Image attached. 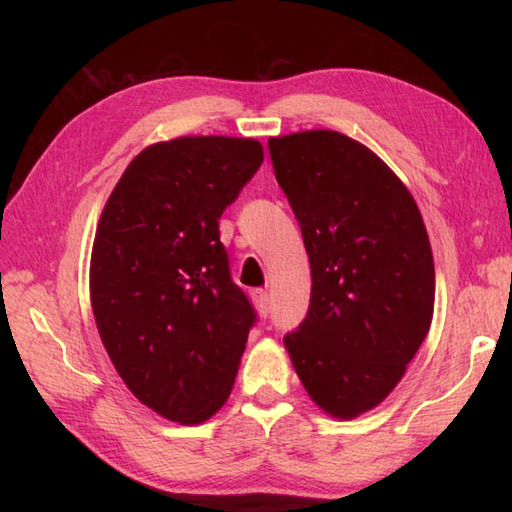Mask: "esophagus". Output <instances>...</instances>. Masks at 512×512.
I'll use <instances>...</instances> for the list:
<instances>
[{
  "label": "esophagus",
  "mask_w": 512,
  "mask_h": 512,
  "mask_svg": "<svg viewBox=\"0 0 512 512\" xmlns=\"http://www.w3.org/2000/svg\"><path fill=\"white\" fill-rule=\"evenodd\" d=\"M250 297H253V306L259 312V317H268V312H270L268 292L266 290H253V292H250Z\"/></svg>",
  "instance_id": "obj_1"
}]
</instances>
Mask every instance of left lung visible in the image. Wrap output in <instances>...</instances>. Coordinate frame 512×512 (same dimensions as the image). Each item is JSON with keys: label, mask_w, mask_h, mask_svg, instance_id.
Segmentation results:
<instances>
[{"label": "left lung", "mask_w": 512, "mask_h": 512, "mask_svg": "<svg viewBox=\"0 0 512 512\" xmlns=\"http://www.w3.org/2000/svg\"><path fill=\"white\" fill-rule=\"evenodd\" d=\"M268 149L312 275L308 314L284 345L308 396L350 420L389 396L429 332L427 228L396 173L350 136L312 129Z\"/></svg>", "instance_id": "8db88e82"}]
</instances>
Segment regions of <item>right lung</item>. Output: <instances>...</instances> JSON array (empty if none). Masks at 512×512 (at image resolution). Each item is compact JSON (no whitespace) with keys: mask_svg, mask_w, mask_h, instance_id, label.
<instances>
[{"mask_svg":"<svg viewBox=\"0 0 512 512\" xmlns=\"http://www.w3.org/2000/svg\"><path fill=\"white\" fill-rule=\"evenodd\" d=\"M262 162L255 138L149 145L96 226V328L127 389L167 420H209L233 389L257 317L233 284L217 220Z\"/></svg>","mask_w":512,"mask_h":512,"instance_id":"add662e5","label":"right lung"}]
</instances>
